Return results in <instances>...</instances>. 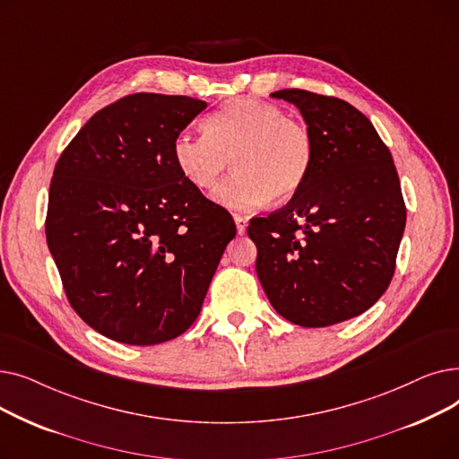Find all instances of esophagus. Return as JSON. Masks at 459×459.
<instances>
[{"instance_id":"esophagus-1","label":"esophagus","mask_w":459,"mask_h":459,"mask_svg":"<svg viewBox=\"0 0 459 459\" xmlns=\"http://www.w3.org/2000/svg\"><path fill=\"white\" fill-rule=\"evenodd\" d=\"M247 217L246 215H239V213H234V223H236V229H238V234H244L247 230Z\"/></svg>"}]
</instances>
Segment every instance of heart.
I'll return each mask as SVG.
<instances>
[{
	"mask_svg": "<svg viewBox=\"0 0 459 459\" xmlns=\"http://www.w3.org/2000/svg\"><path fill=\"white\" fill-rule=\"evenodd\" d=\"M203 134L180 132L173 160L182 178L197 189H212L227 171L236 173L215 189L213 199L247 210L270 197L292 199L303 187L315 158L310 130L270 102L236 99L215 109Z\"/></svg>",
	"mask_w": 459,
	"mask_h": 459,
	"instance_id": "obj_1",
	"label": "heart"
}]
</instances>
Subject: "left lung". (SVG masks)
Listing matches in <instances>:
<instances>
[{"instance_id": "1", "label": "left lung", "mask_w": 459, "mask_h": 459, "mask_svg": "<svg viewBox=\"0 0 459 459\" xmlns=\"http://www.w3.org/2000/svg\"><path fill=\"white\" fill-rule=\"evenodd\" d=\"M315 143L310 173L284 208L255 217L256 275L282 318L327 327L363 315L387 290L405 229L393 156L351 104L282 89Z\"/></svg>"}]
</instances>
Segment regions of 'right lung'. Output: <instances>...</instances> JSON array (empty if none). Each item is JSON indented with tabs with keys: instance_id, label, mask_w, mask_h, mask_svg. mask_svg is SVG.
Here are the masks:
<instances>
[{
	"instance_id": "right-lung-1",
	"label": "right lung",
	"mask_w": 459,
	"mask_h": 459,
	"mask_svg": "<svg viewBox=\"0 0 459 459\" xmlns=\"http://www.w3.org/2000/svg\"><path fill=\"white\" fill-rule=\"evenodd\" d=\"M206 109L137 92L94 113L50 184L46 242L78 316L111 341L152 346L197 320L232 215L189 186L175 137Z\"/></svg>"
}]
</instances>
